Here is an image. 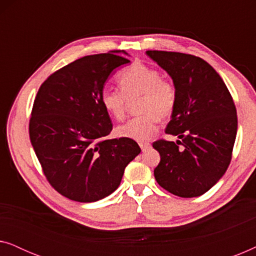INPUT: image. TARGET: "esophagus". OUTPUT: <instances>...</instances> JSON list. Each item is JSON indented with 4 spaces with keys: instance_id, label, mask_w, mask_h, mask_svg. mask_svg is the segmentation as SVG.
Segmentation results:
<instances>
[{
    "instance_id": "34e87169",
    "label": "esophagus",
    "mask_w": 256,
    "mask_h": 256,
    "mask_svg": "<svg viewBox=\"0 0 256 256\" xmlns=\"http://www.w3.org/2000/svg\"><path fill=\"white\" fill-rule=\"evenodd\" d=\"M138 144H140V148L142 149V152H146V150L149 149L150 146H152L150 144V142H140Z\"/></svg>"
}]
</instances>
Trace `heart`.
I'll return each mask as SVG.
<instances>
[{"label": "heart", "instance_id": "obj_1", "mask_svg": "<svg viewBox=\"0 0 256 256\" xmlns=\"http://www.w3.org/2000/svg\"><path fill=\"white\" fill-rule=\"evenodd\" d=\"M120 90L104 88L100 94L104 110L115 120H124L128 100L140 96L138 116L118 126L116 134L135 141L149 140L156 132L158 120L169 118L176 110L177 87L174 82L162 78L158 70L142 62H134L122 70L118 76Z\"/></svg>", "mask_w": 256, "mask_h": 256}]
</instances>
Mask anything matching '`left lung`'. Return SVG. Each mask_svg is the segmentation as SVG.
Here are the masks:
<instances>
[{"mask_svg":"<svg viewBox=\"0 0 256 256\" xmlns=\"http://www.w3.org/2000/svg\"><path fill=\"white\" fill-rule=\"evenodd\" d=\"M146 54L169 73L178 93L166 132L180 140L152 143L160 155L154 174L170 194L198 197L224 176L232 160L238 129L233 98L222 76L204 59L156 50Z\"/></svg>","mask_w":256,"mask_h":256,"instance_id":"8db88e82","label":"left lung"}]
</instances>
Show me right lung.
I'll use <instances>...</instances> for the list:
<instances>
[{
    "label": "right lung",
    "mask_w": 256,
    "mask_h": 256,
    "mask_svg": "<svg viewBox=\"0 0 256 256\" xmlns=\"http://www.w3.org/2000/svg\"><path fill=\"white\" fill-rule=\"evenodd\" d=\"M124 51L86 56L48 76L29 122L31 144L46 180L71 200L92 202L116 190L126 166L141 152L134 140H107L113 129L100 102L108 76L130 60Z\"/></svg>",
    "instance_id": "add662e5"
}]
</instances>
